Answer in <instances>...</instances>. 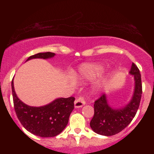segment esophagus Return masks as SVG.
<instances>
[{
	"instance_id": "obj_1",
	"label": "esophagus",
	"mask_w": 154,
	"mask_h": 154,
	"mask_svg": "<svg viewBox=\"0 0 154 154\" xmlns=\"http://www.w3.org/2000/svg\"><path fill=\"white\" fill-rule=\"evenodd\" d=\"M85 104H86V101H85L84 98L83 97H79L74 101V106H75V108L82 107L83 106H84Z\"/></svg>"
}]
</instances>
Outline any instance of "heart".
<instances>
[{
  "label": "heart",
  "mask_w": 154,
  "mask_h": 154,
  "mask_svg": "<svg viewBox=\"0 0 154 154\" xmlns=\"http://www.w3.org/2000/svg\"><path fill=\"white\" fill-rule=\"evenodd\" d=\"M105 68L99 64H83L78 68L77 78L84 80H92L104 73Z\"/></svg>",
  "instance_id": "obj_1"
}]
</instances>
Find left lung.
Here are the masks:
<instances>
[{"mask_svg": "<svg viewBox=\"0 0 154 154\" xmlns=\"http://www.w3.org/2000/svg\"><path fill=\"white\" fill-rule=\"evenodd\" d=\"M130 73L133 75L135 88L130 101L122 108L115 109L108 104L106 94L94 101V114L90 122L94 132L102 136H113L120 133L130 125L136 116L142 94V79L139 69L133 63Z\"/></svg>", "mask_w": 154, "mask_h": 154, "instance_id": "8db88e82", "label": "left lung"}]
</instances>
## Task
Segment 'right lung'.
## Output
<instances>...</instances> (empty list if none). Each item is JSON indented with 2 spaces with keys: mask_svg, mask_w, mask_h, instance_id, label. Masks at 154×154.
<instances>
[{
  "mask_svg": "<svg viewBox=\"0 0 154 154\" xmlns=\"http://www.w3.org/2000/svg\"><path fill=\"white\" fill-rule=\"evenodd\" d=\"M55 56L54 53H38L30 56L27 61L32 59H50ZM12 91L15 113L23 127L32 134L40 137H54L66 128L71 112L74 108L75 98H57L42 106H30L23 103L15 94L13 80Z\"/></svg>",
  "mask_w": 154,
  "mask_h": 154,
  "instance_id": "add662e5",
  "label": "right lung"
}]
</instances>
